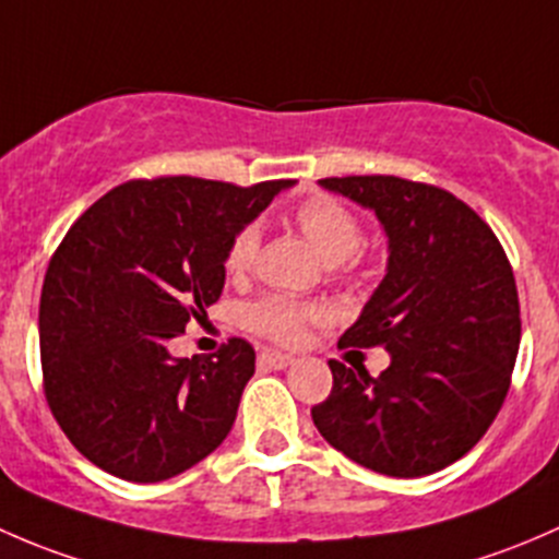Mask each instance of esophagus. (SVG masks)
I'll use <instances>...</instances> for the list:
<instances>
[{
    "label": "esophagus",
    "instance_id": "34e87169",
    "mask_svg": "<svg viewBox=\"0 0 559 559\" xmlns=\"http://www.w3.org/2000/svg\"><path fill=\"white\" fill-rule=\"evenodd\" d=\"M293 355H282V353H274V349H263L261 355H258V364L266 366V368H274V371H280V368H287L293 364Z\"/></svg>",
    "mask_w": 559,
    "mask_h": 559
}]
</instances>
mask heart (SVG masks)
Listing matches in <instances>:
<instances>
[{
    "label": "heart",
    "instance_id": "heart-1",
    "mask_svg": "<svg viewBox=\"0 0 559 559\" xmlns=\"http://www.w3.org/2000/svg\"><path fill=\"white\" fill-rule=\"evenodd\" d=\"M293 223L304 239L314 247V252L325 263H333L338 274H353L360 266V241H364V226L358 215L331 199V195H312L301 201L293 212ZM261 247V231L255 226H241L228 239L223 269L231 277H245L252 269V261ZM325 318V309L318 304L293 301L287 296H263L245 309V322L250 331L272 338L277 344H298L309 322Z\"/></svg>",
    "mask_w": 559,
    "mask_h": 559
}]
</instances>
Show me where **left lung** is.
<instances>
[{"label":"left lung","mask_w":559,"mask_h":559,"mask_svg":"<svg viewBox=\"0 0 559 559\" xmlns=\"http://www.w3.org/2000/svg\"><path fill=\"white\" fill-rule=\"evenodd\" d=\"M377 212L388 274L338 347H384L390 366L328 360L320 436L364 468L414 479L447 468L487 433L520 349V296L492 228L444 188L393 175L325 177Z\"/></svg>","instance_id":"obj_1"}]
</instances>
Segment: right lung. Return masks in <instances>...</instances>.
<instances>
[{
    "label": "right lung",
    "mask_w": 559,
    "mask_h": 559,
    "mask_svg": "<svg viewBox=\"0 0 559 559\" xmlns=\"http://www.w3.org/2000/svg\"><path fill=\"white\" fill-rule=\"evenodd\" d=\"M293 180H129L91 204L53 252L39 298L43 388L74 450L126 481H164L215 452L255 349L210 358L169 344L221 298L228 239Z\"/></svg>",
    "instance_id": "add662e5"
}]
</instances>
